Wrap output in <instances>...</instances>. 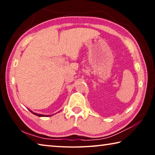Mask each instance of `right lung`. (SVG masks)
Instances as JSON below:
<instances>
[{
  "instance_id": "right-lung-1",
  "label": "right lung",
  "mask_w": 155,
  "mask_h": 155,
  "mask_svg": "<svg viewBox=\"0 0 155 155\" xmlns=\"http://www.w3.org/2000/svg\"><path fill=\"white\" fill-rule=\"evenodd\" d=\"M30 110V109H29ZM30 111L32 113V114H33L34 115H38V116H39V117H44V116H51V115H42V114H36V113H34V112H33L32 111H31L30 110Z\"/></svg>"
}]
</instances>
